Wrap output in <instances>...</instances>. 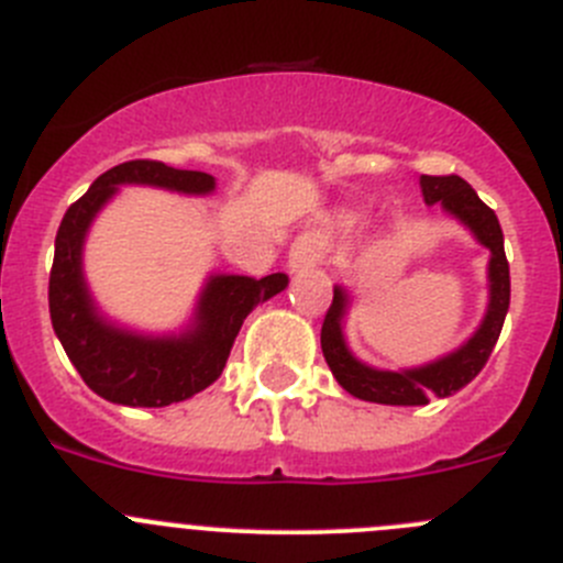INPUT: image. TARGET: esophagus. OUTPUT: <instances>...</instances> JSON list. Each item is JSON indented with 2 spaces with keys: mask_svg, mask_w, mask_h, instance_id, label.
<instances>
[{
  "mask_svg": "<svg viewBox=\"0 0 563 563\" xmlns=\"http://www.w3.org/2000/svg\"><path fill=\"white\" fill-rule=\"evenodd\" d=\"M324 252H328V239H324L319 230H308V233H302L291 244V252H288V269H291L294 275L317 269V266H322Z\"/></svg>",
  "mask_w": 563,
  "mask_h": 563,
  "instance_id": "obj_1",
  "label": "esophagus"
}]
</instances>
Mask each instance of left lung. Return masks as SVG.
<instances>
[{
    "label": "left lung",
    "mask_w": 563,
    "mask_h": 563,
    "mask_svg": "<svg viewBox=\"0 0 563 563\" xmlns=\"http://www.w3.org/2000/svg\"><path fill=\"white\" fill-rule=\"evenodd\" d=\"M419 186H422L424 202L441 205L448 217L464 224L472 239L488 250V306L475 333L453 353L441 355L430 364L411 366V369H377V366L364 364L346 344L344 319L353 299L344 286H333V306L328 308L322 324L324 361L344 391L358 400L380 402V406H428L430 397H450L461 391L486 366L488 355L500 339L508 306H511V275H508L503 230L495 210L459 175H422Z\"/></svg>",
    "instance_id": "left-lung-1"
}]
</instances>
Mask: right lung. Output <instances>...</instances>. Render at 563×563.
<instances>
[{
	"label": "right lung",
	"instance_id": "right-lung-1",
	"mask_svg": "<svg viewBox=\"0 0 563 563\" xmlns=\"http://www.w3.org/2000/svg\"><path fill=\"white\" fill-rule=\"evenodd\" d=\"M122 186H152L205 197L217 177L172 169L157 161L119 163L91 183L66 210L55 239L49 272V317L68 361L91 391L115 406L163 408L183 402L219 380L233 341L252 308L288 286L275 272L261 280L246 275H210L180 333H141L99 311L82 272V250L99 210Z\"/></svg>",
	"mask_w": 563,
	"mask_h": 563
}]
</instances>
